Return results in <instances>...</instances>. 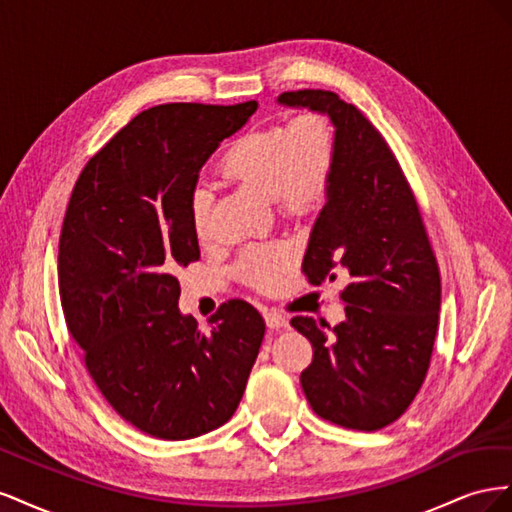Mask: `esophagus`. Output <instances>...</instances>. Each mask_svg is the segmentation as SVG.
Listing matches in <instances>:
<instances>
[{"mask_svg": "<svg viewBox=\"0 0 512 512\" xmlns=\"http://www.w3.org/2000/svg\"><path fill=\"white\" fill-rule=\"evenodd\" d=\"M265 320H267L269 329H286L288 327V318L282 312H277V309H267Z\"/></svg>", "mask_w": 512, "mask_h": 512, "instance_id": "34e87169", "label": "esophagus"}]
</instances>
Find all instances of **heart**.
Returning a JSON list of instances; mask_svg holds the SVG:
<instances>
[{
    "label": "heart",
    "mask_w": 512,
    "mask_h": 512,
    "mask_svg": "<svg viewBox=\"0 0 512 512\" xmlns=\"http://www.w3.org/2000/svg\"><path fill=\"white\" fill-rule=\"evenodd\" d=\"M335 166V132L322 115L307 113L290 126L252 130L237 138L222 160L224 175L250 185L286 211L314 207L327 192ZM213 194L205 185L190 196L192 230L200 241L211 237ZM292 260L286 243L252 245L241 254L239 271L247 282L273 288Z\"/></svg>",
    "instance_id": "1"
}]
</instances>
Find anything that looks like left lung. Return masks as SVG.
<instances>
[{
    "label": "left lung",
    "instance_id": "1",
    "mask_svg": "<svg viewBox=\"0 0 512 512\" xmlns=\"http://www.w3.org/2000/svg\"><path fill=\"white\" fill-rule=\"evenodd\" d=\"M277 104L324 115L335 166L303 256L309 282L348 277L337 327L294 316L314 348L301 386L312 410L376 431L408 410L425 380L440 314V273L414 194L380 132L333 91H288Z\"/></svg>",
    "mask_w": 512,
    "mask_h": 512
}]
</instances>
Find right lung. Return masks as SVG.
Instances as JSON below:
<instances>
[{"label":"right lung","mask_w":512,"mask_h":512,"mask_svg":"<svg viewBox=\"0 0 512 512\" xmlns=\"http://www.w3.org/2000/svg\"><path fill=\"white\" fill-rule=\"evenodd\" d=\"M162 104L119 130L76 181L59 237V297L100 393L136 429L190 440L235 414L265 320L241 299L203 333L179 309V267L200 258L190 196L224 138L256 113Z\"/></svg>","instance_id":"add662e5"}]
</instances>
